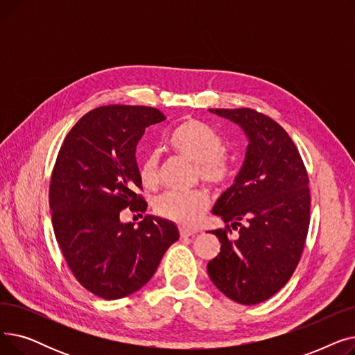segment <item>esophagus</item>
<instances>
[{
    "label": "esophagus",
    "instance_id": "esophagus-1",
    "mask_svg": "<svg viewBox=\"0 0 355 355\" xmlns=\"http://www.w3.org/2000/svg\"><path fill=\"white\" fill-rule=\"evenodd\" d=\"M180 234L182 239H187V237H191V236H196L197 234V230H193V229H184L181 227L180 229Z\"/></svg>",
    "mask_w": 355,
    "mask_h": 355
}]
</instances>
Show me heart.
<instances>
[{
  "label": "heart",
  "instance_id": "heart-1",
  "mask_svg": "<svg viewBox=\"0 0 355 355\" xmlns=\"http://www.w3.org/2000/svg\"><path fill=\"white\" fill-rule=\"evenodd\" d=\"M173 151L196 162L197 175L209 184L221 185L230 180L232 166L225 153V142L214 130L196 119L178 125L168 139ZM159 158L157 153H149L139 166L141 180L148 187L158 182ZM210 204L209 194L202 190L170 191L155 201V211L174 220L182 226H194L201 220Z\"/></svg>",
  "mask_w": 355,
  "mask_h": 355
}]
</instances>
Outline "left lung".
<instances>
[{
    "mask_svg": "<svg viewBox=\"0 0 355 355\" xmlns=\"http://www.w3.org/2000/svg\"><path fill=\"white\" fill-rule=\"evenodd\" d=\"M209 110L239 125L249 144L233 185L213 207L227 227L211 232L221 246L207 272L232 301L256 305L285 286L301 259L309 227L308 173L286 130L269 116L249 107ZM229 222L237 238L228 237Z\"/></svg>",
    "mask_w": 355,
    "mask_h": 355,
    "instance_id": "8db88e82",
    "label": "left lung"
}]
</instances>
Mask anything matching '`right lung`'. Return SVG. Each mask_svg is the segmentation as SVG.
<instances>
[{
    "mask_svg": "<svg viewBox=\"0 0 355 355\" xmlns=\"http://www.w3.org/2000/svg\"><path fill=\"white\" fill-rule=\"evenodd\" d=\"M164 119L148 106L96 107L71 128L55 159L49 193L55 240L79 284L103 300L139 291L180 237L161 217L121 221L123 209L146 210L135 193L142 189L137 145Z\"/></svg>",
    "mask_w": 355,
    "mask_h": 355,
    "instance_id": "obj_1",
    "label": "right lung"
}]
</instances>
